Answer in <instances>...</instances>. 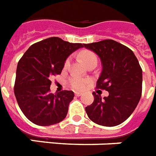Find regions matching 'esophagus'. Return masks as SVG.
I'll use <instances>...</instances> for the list:
<instances>
[{
	"label": "esophagus",
	"instance_id": "obj_1",
	"mask_svg": "<svg viewBox=\"0 0 156 156\" xmlns=\"http://www.w3.org/2000/svg\"><path fill=\"white\" fill-rule=\"evenodd\" d=\"M82 94H83V93H81V92H76V93H75V95L76 96V97H80V96H81Z\"/></svg>",
	"mask_w": 156,
	"mask_h": 156
}]
</instances>
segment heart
I'll list each match as a JSON object with an SVG mask.
<instances>
[{"label":"heart","mask_w":156,"mask_h":156,"mask_svg":"<svg viewBox=\"0 0 156 156\" xmlns=\"http://www.w3.org/2000/svg\"><path fill=\"white\" fill-rule=\"evenodd\" d=\"M80 56H81L82 60L84 61V63H85V65L88 63L91 62L93 60H98L96 55L92 51H83L80 54ZM69 63H70V58H68L66 60L65 63H64V67H68L69 65ZM69 84H70L71 87L74 89H78V90H80V89H84L86 87L87 84H88V81L84 79H82V78H80V77L77 76H72L71 77L70 80H69Z\"/></svg>","instance_id":"obj_1"}]
</instances>
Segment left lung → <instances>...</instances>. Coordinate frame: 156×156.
Wrapping results in <instances>:
<instances>
[{"mask_svg":"<svg viewBox=\"0 0 156 156\" xmlns=\"http://www.w3.org/2000/svg\"><path fill=\"white\" fill-rule=\"evenodd\" d=\"M98 55L102 71L97 87L109 92L102 98L93 93L94 101L85 108L91 121L104 126H115L134 112L142 95L143 71L131 50L112 39L84 44Z\"/></svg>","mask_w":156,"mask_h":156,"instance_id":"8db88e82","label":"left lung"}]
</instances>
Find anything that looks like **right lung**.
Returning <instances> with one entry per match:
<instances>
[{
  "label": "right lung",
  "instance_id": "right-lung-1",
  "mask_svg": "<svg viewBox=\"0 0 156 156\" xmlns=\"http://www.w3.org/2000/svg\"><path fill=\"white\" fill-rule=\"evenodd\" d=\"M84 47L51 37L29 47L17 63L14 94L17 104L29 120L38 126L60 122L67 116L72 91L56 94L50 92L51 78L60 74L66 59Z\"/></svg>",
  "mask_w": 156,
  "mask_h": 156
}]
</instances>
